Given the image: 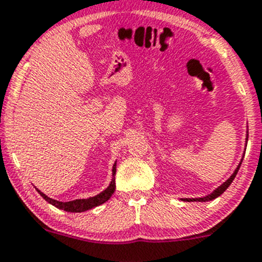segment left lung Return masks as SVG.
Here are the masks:
<instances>
[{
  "mask_svg": "<svg viewBox=\"0 0 262 262\" xmlns=\"http://www.w3.org/2000/svg\"><path fill=\"white\" fill-rule=\"evenodd\" d=\"M247 140H249V132H247L246 141H247ZM241 163H242V161H241ZM241 163L238 164V166H237V168H236V170L233 171V174H232L231 177L228 178V179L226 180V182L223 183L222 185H220V187H218L217 189H215V190H213L211 194H208V195L203 196V198H183V201H185V202H208V201H212V199H215V198H217V196H220L221 194L223 193V191H225L226 189H227L228 187H230V185H231V183L233 182V179H234V178H236V174H237V171H238L239 166H241Z\"/></svg>",
  "mask_w": 262,
  "mask_h": 262,
  "instance_id": "obj_1",
  "label": "left lung"
}]
</instances>
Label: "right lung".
Returning <instances> with one entry per match:
<instances>
[{
  "label": "right lung",
  "instance_id": "right-lung-1",
  "mask_svg": "<svg viewBox=\"0 0 262 262\" xmlns=\"http://www.w3.org/2000/svg\"><path fill=\"white\" fill-rule=\"evenodd\" d=\"M115 174H116V163L113 164V168H112V177L113 178H112V180H111V183H110L108 187L102 191V193L97 194V195L91 196V198H87V199H75V201H71V202H59V201H55V199L49 198V196L45 195V194L41 193L39 189H36V190L39 191L40 195H41L42 198L48 202V203L53 204V206L56 207V208L64 209L66 212H74V213L85 212V211H88V209L94 208V207L101 206V204H103L104 202H107L110 198H111L113 191H115V189H116Z\"/></svg>",
  "mask_w": 262,
  "mask_h": 262
}]
</instances>
